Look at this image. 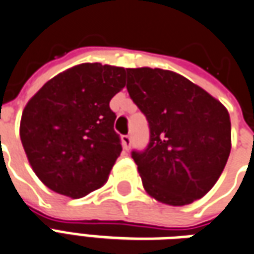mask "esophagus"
<instances>
[{
    "mask_svg": "<svg viewBox=\"0 0 254 254\" xmlns=\"http://www.w3.org/2000/svg\"><path fill=\"white\" fill-rule=\"evenodd\" d=\"M122 143H123V147L126 150H128L131 147V136L129 135H123L122 136Z\"/></svg>",
    "mask_w": 254,
    "mask_h": 254,
    "instance_id": "obj_1",
    "label": "esophagus"
}]
</instances>
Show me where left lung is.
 Returning <instances> with one entry per match:
<instances>
[{
    "label": "left lung",
    "mask_w": 254,
    "mask_h": 254,
    "mask_svg": "<svg viewBox=\"0 0 254 254\" xmlns=\"http://www.w3.org/2000/svg\"><path fill=\"white\" fill-rule=\"evenodd\" d=\"M127 90L149 123V145L131 153L146 192L169 205L203 197L230 154L227 109L190 79L162 68H127Z\"/></svg>",
    "instance_id": "left-lung-1"
}]
</instances>
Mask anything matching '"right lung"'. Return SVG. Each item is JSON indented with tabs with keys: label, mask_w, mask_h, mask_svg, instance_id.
I'll return each mask as SVG.
<instances>
[{
	"label": "right lung",
	"mask_w": 254,
	"mask_h": 254,
	"mask_svg": "<svg viewBox=\"0 0 254 254\" xmlns=\"http://www.w3.org/2000/svg\"><path fill=\"white\" fill-rule=\"evenodd\" d=\"M127 68L82 64L59 73L25 105L20 138L44 186L73 199L99 190L122 153L109 101Z\"/></svg>",
	"instance_id": "obj_1"
}]
</instances>
